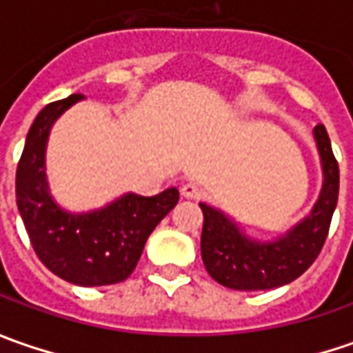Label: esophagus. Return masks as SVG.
I'll use <instances>...</instances> for the list:
<instances>
[{
  "mask_svg": "<svg viewBox=\"0 0 353 353\" xmlns=\"http://www.w3.org/2000/svg\"><path fill=\"white\" fill-rule=\"evenodd\" d=\"M184 198H200L202 196V186H198L196 183H184L181 188Z\"/></svg>",
  "mask_w": 353,
  "mask_h": 353,
  "instance_id": "obj_1",
  "label": "esophagus"
}]
</instances>
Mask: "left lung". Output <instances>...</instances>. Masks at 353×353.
Segmentation results:
<instances>
[{
    "instance_id": "obj_1",
    "label": "left lung",
    "mask_w": 353,
    "mask_h": 353,
    "mask_svg": "<svg viewBox=\"0 0 353 353\" xmlns=\"http://www.w3.org/2000/svg\"><path fill=\"white\" fill-rule=\"evenodd\" d=\"M324 184L319 202L299 225L285 237L259 243L245 237L222 212L200 204L204 214L200 250L206 271L214 281L236 291H265L301 277L326 241L340 190V169L332 153L326 128H314Z\"/></svg>"
}]
</instances>
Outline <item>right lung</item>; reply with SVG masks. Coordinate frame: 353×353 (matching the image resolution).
<instances>
[{
	"label": "right lung",
	"mask_w": 353,
	"mask_h": 353,
	"mask_svg": "<svg viewBox=\"0 0 353 353\" xmlns=\"http://www.w3.org/2000/svg\"><path fill=\"white\" fill-rule=\"evenodd\" d=\"M82 98L72 94L48 103L34 117L17 165L15 194L31 245L45 267L68 283L102 287L133 273L147 237L176 206L179 190L167 188L157 196L125 194L90 214L59 208L48 194L45 147L57 117Z\"/></svg>",
	"instance_id": "add662e5"
}]
</instances>
